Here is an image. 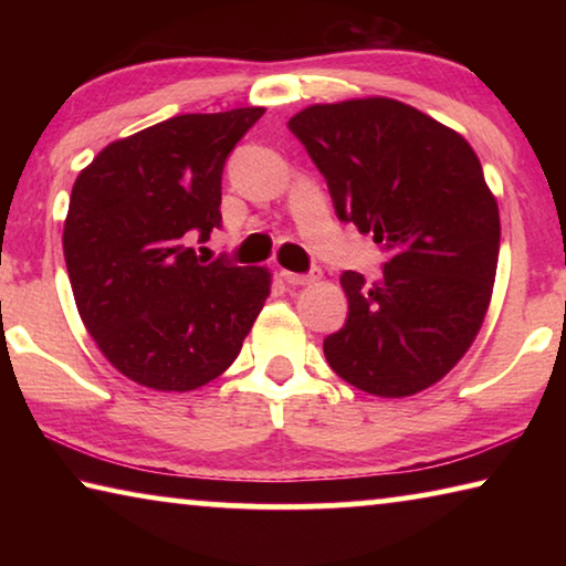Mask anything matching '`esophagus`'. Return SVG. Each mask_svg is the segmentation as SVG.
I'll use <instances>...</instances> for the list:
<instances>
[{"label": "esophagus", "instance_id": "34e87169", "mask_svg": "<svg viewBox=\"0 0 566 566\" xmlns=\"http://www.w3.org/2000/svg\"><path fill=\"white\" fill-rule=\"evenodd\" d=\"M282 276H284L286 284L300 286V284H314V282H319V280H322V272H319V266H312V270L306 272V274H296V272H286V270H284Z\"/></svg>", "mask_w": 566, "mask_h": 566}]
</instances>
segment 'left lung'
I'll list each match as a JSON object with an SVG mask.
<instances>
[{
  "label": "left lung",
  "mask_w": 566,
  "mask_h": 566,
  "mask_svg": "<svg viewBox=\"0 0 566 566\" xmlns=\"http://www.w3.org/2000/svg\"><path fill=\"white\" fill-rule=\"evenodd\" d=\"M286 127L327 179L339 222L389 254L375 282L342 274L349 314L324 339L329 367L377 397L432 387L482 327L500 256V209L474 149L385 97L314 104Z\"/></svg>",
  "instance_id": "8db88e82"
}]
</instances>
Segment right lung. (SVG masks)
Instances as JSON below:
<instances>
[{
    "mask_svg": "<svg viewBox=\"0 0 566 566\" xmlns=\"http://www.w3.org/2000/svg\"><path fill=\"white\" fill-rule=\"evenodd\" d=\"M262 114H179L112 142L74 181L62 244L76 310L137 385L217 379L270 296L266 270L191 249L222 227L224 161Z\"/></svg>",
    "mask_w": 566,
    "mask_h": 566,
    "instance_id": "right-lung-1",
    "label": "right lung"
}]
</instances>
